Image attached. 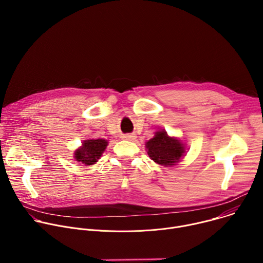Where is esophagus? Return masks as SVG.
Returning <instances> with one entry per match:
<instances>
[{
  "label": "esophagus",
  "instance_id": "esophagus-1",
  "mask_svg": "<svg viewBox=\"0 0 263 263\" xmlns=\"http://www.w3.org/2000/svg\"><path fill=\"white\" fill-rule=\"evenodd\" d=\"M123 138L126 139V140H133L135 138V135L134 134H125L123 136Z\"/></svg>",
  "mask_w": 263,
  "mask_h": 263
}]
</instances>
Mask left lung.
<instances>
[{"label": "left lung", "instance_id": "obj_1", "mask_svg": "<svg viewBox=\"0 0 263 263\" xmlns=\"http://www.w3.org/2000/svg\"><path fill=\"white\" fill-rule=\"evenodd\" d=\"M147 155L156 163L161 165H174L185 153L180 140L172 138L165 131H158L156 135L145 143Z\"/></svg>", "mask_w": 263, "mask_h": 263}]
</instances>
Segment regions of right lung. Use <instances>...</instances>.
<instances>
[{
	"label": "right lung",
	"instance_id": "add662e5",
	"mask_svg": "<svg viewBox=\"0 0 263 263\" xmlns=\"http://www.w3.org/2000/svg\"><path fill=\"white\" fill-rule=\"evenodd\" d=\"M107 144V140L101 138L85 140L82 146L74 152V159L86 165L95 164L102 156Z\"/></svg>",
	"mask_w": 263,
	"mask_h": 263
}]
</instances>
